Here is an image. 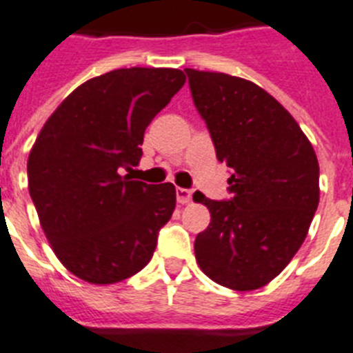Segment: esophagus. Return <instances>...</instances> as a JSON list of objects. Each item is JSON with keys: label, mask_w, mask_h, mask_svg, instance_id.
I'll list each match as a JSON object with an SVG mask.
<instances>
[{"label": "esophagus", "mask_w": 353, "mask_h": 353, "mask_svg": "<svg viewBox=\"0 0 353 353\" xmlns=\"http://www.w3.org/2000/svg\"><path fill=\"white\" fill-rule=\"evenodd\" d=\"M176 197H177V203H179V204L190 203V201H192V190H188V188H177Z\"/></svg>", "instance_id": "34e87169"}]
</instances>
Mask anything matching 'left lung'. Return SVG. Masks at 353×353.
<instances>
[{"instance_id":"obj_1","label":"left lung","mask_w":353,"mask_h":353,"mask_svg":"<svg viewBox=\"0 0 353 353\" xmlns=\"http://www.w3.org/2000/svg\"><path fill=\"white\" fill-rule=\"evenodd\" d=\"M192 100L226 163L230 199L206 204L210 226L195 236L208 278L253 291L276 278L303 244L319 203L312 145L282 103L239 77L186 68Z\"/></svg>"}]
</instances>
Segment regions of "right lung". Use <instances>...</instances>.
Masks as SVG:
<instances>
[{
	"label": "right lung",
	"mask_w": 353,
	"mask_h": 353,
	"mask_svg": "<svg viewBox=\"0 0 353 353\" xmlns=\"http://www.w3.org/2000/svg\"><path fill=\"white\" fill-rule=\"evenodd\" d=\"M183 84L172 68L109 71L79 85L41 129L28 190L57 259L81 280L117 283L152 259L176 188L121 172L138 165L145 129Z\"/></svg>",
	"instance_id": "add662e5"
}]
</instances>
